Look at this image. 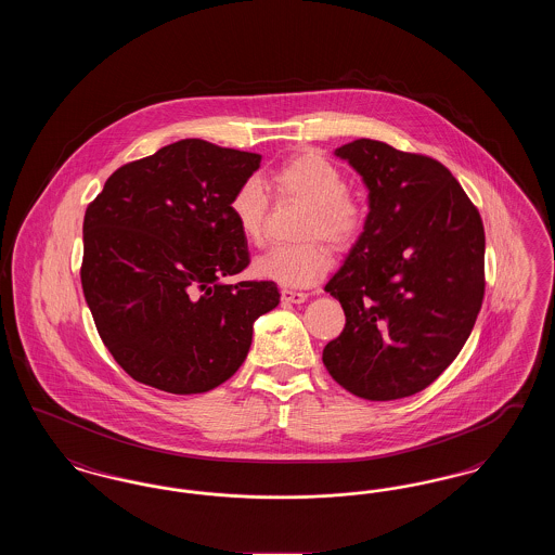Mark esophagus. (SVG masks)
Masks as SVG:
<instances>
[{
  "instance_id": "obj_1",
  "label": "esophagus",
  "mask_w": 555,
  "mask_h": 555,
  "mask_svg": "<svg viewBox=\"0 0 555 555\" xmlns=\"http://www.w3.org/2000/svg\"><path fill=\"white\" fill-rule=\"evenodd\" d=\"M281 295L285 301H291V304H304L308 299V293H301V291L285 289Z\"/></svg>"
}]
</instances>
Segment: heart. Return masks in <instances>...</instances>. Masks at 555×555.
I'll return each instance as SVG.
<instances>
[{"instance_id": "heart-1", "label": "heart", "mask_w": 555, "mask_h": 555, "mask_svg": "<svg viewBox=\"0 0 555 555\" xmlns=\"http://www.w3.org/2000/svg\"><path fill=\"white\" fill-rule=\"evenodd\" d=\"M270 186L281 197H297L308 204L301 220L297 245H274L256 258V276L283 287H310L331 268L328 249L314 237L335 247H345L362 233L366 208L362 199L347 189L341 168L317 154H304L285 162L270 175ZM229 214L238 233L249 243L264 235L268 191L258 177L243 179L231 199Z\"/></svg>"}]
</instances>
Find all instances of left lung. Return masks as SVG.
Segmentation results:
<instances>
[{
    "instance_id": "obj_1",
    "label": "left lung",
    "mask_w": 555,
    "mask_h": 555,
    "mask_svg": "<svg viewBox=\"0 0 555 555\" xmlns=\"http://www.w3.org/2000/svg\"><path fill=\"white\" fill-rule=\"evenodd\" d=\"M369 189V216L324 291L344 333L322 362L353 396L391 401L426 389L462 351L485 295L480 214L437 159L356 139L335 150Z\"/></svg>"
}]
</instances>
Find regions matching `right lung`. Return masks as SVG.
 <instances>
[{"instance_id": "obj_1", "label": "right lung", "mask_w": 555, "mask_h": 555, "mask_svg": "<svg viewBox=\"0 0 555 555\" xmlns=\"http://www.w3.org/2000/svg\"><path fill=\"white\" fill-rule=\"evenodd\" d=\"M262 156L181 139L120 166L85 211L80 283L98 333L134 380L206 393L245 362L272 281L222 279L249 264L229 214Z\"/></svg>"}]
</instances>
